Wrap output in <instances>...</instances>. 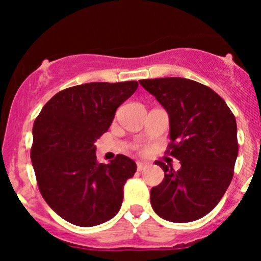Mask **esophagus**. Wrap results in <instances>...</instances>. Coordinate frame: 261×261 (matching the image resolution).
Here are the masks:
<instances>
[{
	"mask_svg": "<svg viewBox=\"0 0 261 261\" xmlns=\"http://www.w3.org/2000/svg\"><path fill=\"white\" fill-rule=\"evenodd\" d=\"M147 167V163H143V162H137V170H143Z\"/></svg>",
	"mask_w": 261,
	"mask_h": 261,
	"instance_id": "esophagus-1",
	"label": "esophagus"
}]
</instances>
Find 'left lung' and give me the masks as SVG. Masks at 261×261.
Masks as SVG:
<instances>
[{
	"mask_svg": "<svg viewBox=\"0 0 261 261\" xmlns=\"http://www.w3.org/2000/svg\"><path fill=\"white\" fill-rule=\"evenodd\" d=\"M169 116L168 152L180 161L151 189L158 216L175 223L199 220L220 202L233 178L238 155L237 122L229 108L208 87L181 77L141 80Z\"/></svg>",
	"mask_w": 261,
	"mask_h": 261,
	"instance_id": "1",
	"label": "left lung"
}]
</instances>
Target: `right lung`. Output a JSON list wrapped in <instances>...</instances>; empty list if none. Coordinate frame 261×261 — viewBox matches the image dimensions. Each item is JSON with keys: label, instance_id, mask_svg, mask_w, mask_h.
<instances>
[{"label": "right lung", "instance_id": "add662e5", "mask_svg": "<svg viewBox=\"0 0 261 261\" xmlns=\"http://www.w3.org/2000/svg\"><path fill=\"white\" fill-rule=\"evenodd\" d=\"M137 87L136 81L71 87L56 93L35 119L31 158L39 190L67 222L98 226L120 210L124 185L137 166L124 154L98 163L94 143Z\"/></svg>", "mask_w": 261, "mask_h": 261}]
</instances>
